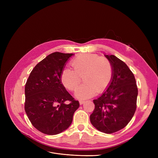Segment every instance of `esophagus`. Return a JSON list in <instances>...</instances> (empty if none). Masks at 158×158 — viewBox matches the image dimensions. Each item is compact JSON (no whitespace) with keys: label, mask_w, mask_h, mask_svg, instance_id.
I'll return each instance as SVG.
<instances>
[{"label":"esophagus","mask_w":158,"mask_h":158,"mask_svg":"<svg viewBox=\"0 0 158 158\" xmlns=\"http://www.w3.org/2000/svg\"><path fill=\"white\" fill-rule=\"evenodd\" d=\"M84 103V101H82V100H80V101H79L80 105H82Z\"/></svg>","instance_id":"obj_1"}]
</instances>
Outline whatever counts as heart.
I'll return each mask as SVG.
<instances>
[{
  "label": "heart",
  "instance_id": "obj_1",
  "mask_svg": "<svg viewBox=\"0 0 158 158\" xmlns=\"http://www.w3.org/2000/svg\"><path fill=\"white\" fill-rule=\"evenodd\" d=\"M70 64L73 70L64 69L60 74V81L66 89L74 91L82 77L84 83L75 92L78 99L92 98L97 92L102 93L111 82L113 66L106 57L94 53L81 54L72 60Z\"/></svg>",
  "mask_w": 158,
  "mask_h": 158
}]
</instances>
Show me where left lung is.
<instances>
[{
    "mask_svg": "<svg viewBox=\"0 0 158 158\" xmlns=\"http://www.w3.org/2000/svg\"><path fill=\"white\" fill-rule=\"evenodd\" d=\"M113 66L111 82L105 92L94 100L90 122L98 131L111 134L130 122L136 109L138 88L132 71L114 55H105Z\"/></svg>",
    "mask_w": 158,
    "mask_h": 158,
    "instance_id": "obj_1",
    "label": "left lung"
}]
</instances>
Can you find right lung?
Listing matches in <instances>:
<instances>
[{"instance_id": "right-lung-1", "label": "right lung", "mask_w": 158, "mask_h": 158, "mask_svg": "<svg viewBox=\"0 0 158 158\" xmlns=\"http://www.w3.org/2000/svg\"><path fill=\"white\" fill-rule=\"evenodd\" d=\"M73 53L55 52L32 70L25 85V111L32 125L49 135L59 134L73 122L80 104L60 81V74ZM69 101V104H65Z\"/></svg>"}]
</instances>
